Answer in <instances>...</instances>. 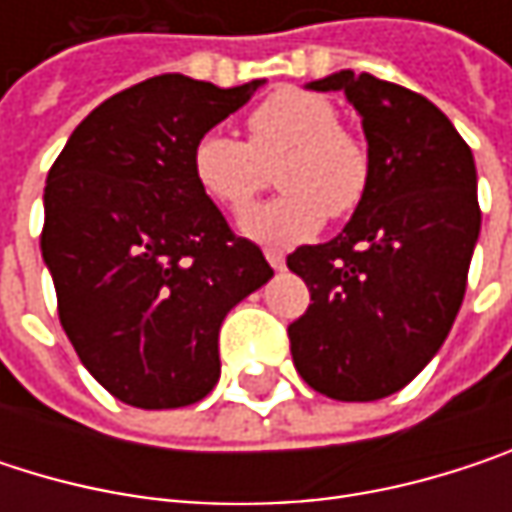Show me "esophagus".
<instances>
[{
  "label": "esophagus",
  "instance_id": "34e87169",
  "mask_svg": "<svg viewBox=\"0 0 512 512\" xmlns=\"http://www.w3.org/2000/svg\"><path fill=\"white\" fill-rule=\"evenodd\" d=\"M263 255H266V260H269V266H272V269H284V252H278V249H266Z\"/></svg>",
  "mask_w": 512,
  "mask_h": 512
}]
</instances>
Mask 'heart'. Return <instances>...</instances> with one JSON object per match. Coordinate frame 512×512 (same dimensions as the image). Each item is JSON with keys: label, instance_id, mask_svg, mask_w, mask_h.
Wrapping results in <instances>:
<instances>
[{"label": "heart", "instance_id": "b5f03b06", "mask_svg": "<svg viewBox=\"0 0 512 512\" xmlns=\"http://www.w3.org/2000/svg\"><path fill=\"white\" fill-rule=\"evenodd\" d=\"M249 142L207 130L192 145L198 189L225 210H243L269 183L284 189L243 213L240 228L260 243L293 246L326 219L353 216L370 189L373 162L364 139L338 124V109L314 91L278 88L246 118Z\"/></svg>", "mask_w": 512, "mask_h": 512}]
</instances>
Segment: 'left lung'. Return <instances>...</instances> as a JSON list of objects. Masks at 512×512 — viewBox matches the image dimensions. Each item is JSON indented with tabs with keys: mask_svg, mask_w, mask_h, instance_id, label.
<instances>
[{
	"mask_svg": "<svg viewBox=\"0 0 512 512\" xmlns=\"http://www.w3.org/2000/svg\"><path fill=\"white\" fill-rule=\"evenodd\" d=\"M308 88L347 94L373 174L335 240L287 255L311 293L287 326L290 353L314 391L379 400L424 370L457 320L480 234L474 156L448 115L403 85L341 70Z\"/></svg>",
	"mask_w": 512,
	"mask_h": 512,
	"instance_id": "8db88e82",
	"label": "left lung"
}]
</instances>
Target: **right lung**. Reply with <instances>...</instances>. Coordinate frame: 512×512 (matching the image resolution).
<instances>
[{
    "mask_svg": "<svg viewBox=\"0 0 512 512\" xmlns=\"http://www.w3.org/2000/svg\"><path fill=\"white\" fill-rule=\"evenodd\" d=\"M162 73L103 100L44 189L41 252L88 373L136 409L198 403L219 382L225 314L272 278L192 177V145L252 100Z\"/></svg>",
    "mask_w": 512,
    "mask_h": 512,
    "instance_id": "add662e5",
    "label": "right lung"
}]
</instances>
